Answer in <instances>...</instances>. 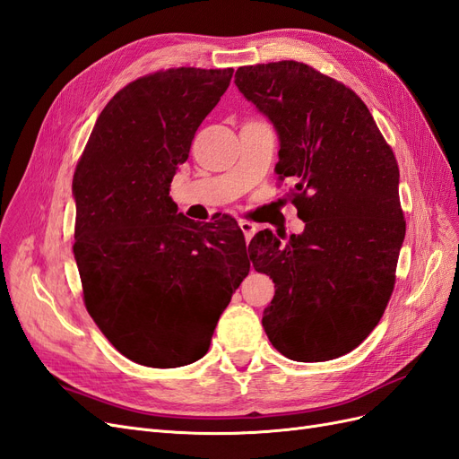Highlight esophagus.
Returning <instances> with one entry per match:
<instances>
[{"label": "esophagus", "instance_id": "1", "mask_svg": "<svg viewBox=\"0 0 459 459\" xmlns=\"http://www.w3.org/2000/svg\"><path fill=\"white\" fill-rule=\"evenodd\" d=\"M239 228H241V231L245 233L247 241H251L253 235L256 233V226L253 224V221H248V220H239Z\"/></svg>", "mask_w": 459, "mask_h": 459}]
</instances>
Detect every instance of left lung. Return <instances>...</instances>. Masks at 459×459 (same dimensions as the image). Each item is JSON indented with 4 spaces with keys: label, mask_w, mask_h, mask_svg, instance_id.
<instances>
[{
    "label": "left lung",
    "mask_w": 459,
    "mask_h": 459,
    "mask_svg": "<svg viewBox=\"0 0 459 459\" xmlns=\"http://www.w3.org/2000/svg\"><path fill=\"white\" fill-rule=\"evenodd\" d=\"M235 86L273 124L280 179L295 182L304 231H258L248 253L275 295L262 325L289 359L325 362L379 324L406 235L398 164L364 101L297 61L239 66Z\"/></svg>",
    "instance_id": "1"
}]
</instances>
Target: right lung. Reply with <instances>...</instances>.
<instances>
[{
  "label": "right lung",
  "instance_id": "obj_1",
  "mask_svg": "<svg viewBox=\"0 0 459 459\" xmlns=\"http://www.w3.org/2000/svg\"><path fill=\"white\" fill-rule=\"evenodd\" d=\"M233 68H169L107 103L73 178L74 258L90 316L115 349L149 368L197 362L251 270L233 218L178 214L170 184Z\"/></svg>",
  "mask_w": 459,
  "mask_h": 459
}]
</instances>
